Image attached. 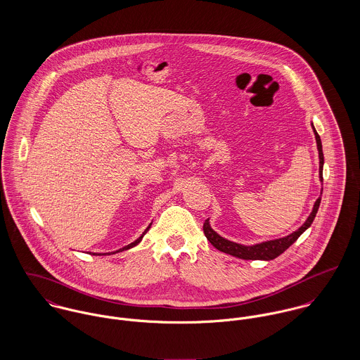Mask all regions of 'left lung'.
<instances>
[{
	"label": "left lung",
	"mask_w": 360,
	"mask_h": 360,
	"mask_svg": "<svg viewBox=\"0 0 360 360\" xmlns=\"http://www.w3.org/2000/svg\"><path fill=\"white\" fill-rule=\"evenodd\" d=\"M313 127V124H311ZM313 131H314V137H316V143H317V150H319V177H320V181H323V163H324V156H323V148H321V140H320V136L317 134V131L314 130L313 127ZM323 191V188H321ZM320 201L321 198L319 197L313 205V210L311 213L309 214L307 221L297 230L294 231L292 234L287 236V237H283V238H278V240H271V241H264V243H260V244H255V245H251V247H247V245H241V244H237V243H233V241H229L223 237H220L216 231H213V229L210 227L209 224V220L206 219L205 223H204V233H205V237L207 238V241L219 251L224 252V254H229V255H233V257H240V259H245V260H271L274 257L281 255L285 250H288L297 240L298 237L310 227V224L313 223L314 220V216L317 213V209L320 206Z\"/></svg>",
	"instance_id": "left-lung-1"
}]
</instances>
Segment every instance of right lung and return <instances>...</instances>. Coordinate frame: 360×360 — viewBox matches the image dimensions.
<instances>
[{
    "label": "right lung",
    "instance_id": "right-lung-1",
    "mask_svg": "<svg viewBox=\"0 0 360 360\" xmlns=\"http://www.w3.org/2000/svg\"><path fill=\"white\" fill-rule=\"evenodd\" d=\"M150 227H151V224H150V226H148V227H147V229H146V231H144V233H143V234H141V237H139V238H137V240H136V241H134V243H131V244H129V245H126V247H124V248H122V250H119V251H116V252H120V251H124V250H130V248H133V247H136V245H137V244H139V243H140V241H141V240H143V237H144V234H146V233H147V231H148V230H150ZM94 255H96V254H94ZM98 255H101V254H98ZM103 255H108V254H103Z\"/></svg>",
    "mask_w": 360,
    "mask_h": 360
}]
</instances>
